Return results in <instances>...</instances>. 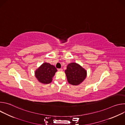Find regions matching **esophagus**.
<instances>
[{
  "label": "esophagus",
  "mask_w": 125,
  "mask_h": 125,
  "mask_svg": "<svg viewBox=\"0 0 125 125\" xmlns=\"http://www.w3.org/2000/svg\"><path fill=\"white\" fill-rule=\"evenodd\" d=\"M58 71H59V72H62L63 69H58Z\"/></svg>",
  "instance_id": "obj_1"
}]
</instances>
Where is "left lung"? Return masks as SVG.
Returning a JSON list of instances; mask_svg holds the SVG:
<instances>
[{
    "label": "left lung",
    "instance_id": "obj_1",
    "mask_svg": "<svg viewBox=\"0 0 125 125\" xmlns=\"http://www.w3.org/2000/svg\"><path fill=\"white\" fill-rule=\"evenodd\" d=\"M65 73L68 82L74 85H78L81 83L87 76L86 70L76 63L69 64Z\"/></svg>",
    "mask_w": 125,
    "mask_h": 125
}]
</instances>
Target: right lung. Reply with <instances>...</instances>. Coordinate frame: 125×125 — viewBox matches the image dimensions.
I'll list each match as a JSON object with an SVG mask.
<instances>
[{
  "label": "right lung",
  "mask_w": 125,
  "mask_h": 125,
  "mask_svg": "<svg viewBox=\"0 0 125 125\" xmlns=\"http://www.w3.org/2000/svg\"><path fill=\"white\" fill-rule=\"evenodd\" d=\"M57 71L54 66L44 62L34 71V75L39 82L42 84H48L52 81Z\"/></svg>",
  "instance_id": "obj_1"
}]
</instances>
